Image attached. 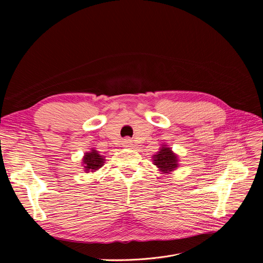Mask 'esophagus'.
I'll list each match as a JSON object with an SVG mask.
<instances>
[{
  "instance_id": "34e87169",
  "label": "esophagus",
  "mask_w": 263,
  "mask_h": 263,
  "mask_svg": "<svg viewBox=\"0 0 263 263\" xmlns=\"http://www.w3.org/2000/svg\"><path fill=\"white\" fill-rule=\"evenodd\" d=\"M122 145H123V147H126V148H131V147H133V143H132V141L129 139V137H127V139H124V140L122 141Z\"/></svg>"
}]
</instances>
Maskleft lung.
<instances>
[{
  "mask_svg": "<svg viewBox=\"0 0 263 263\" xmlns=\"http://www.w3.org/2000/svg\"><path fill=\"white\" fill-rule=\"evenodd\" d=\"M154 164L162 174H168L178 167V157L166 145L162 146L160 151L154 157Z\"/></svg>",
  "mask_w": 263,
  "mask_h": 263,
  "instance_id": "1",
  "label": "left lung"
}]
</instances>
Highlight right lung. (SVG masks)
Wrapping results in <instances>:
<instances>
[{"label":"right lung","mask_w":263,"mask_h":263,"mask_svg":"<svg viewBox=\"0 0 263 263\" xmlns=\"http://www.w3.org/2000/svg\"><path fill=\"white\" fill-rule=\"evenodd\" d=\"M83 166L86 173L98 171L104 163V157L99 155V153L95 149H91L89 153H86L83 158Z\"/></svg>","instance_id":"obj_1"}]
</instances>
